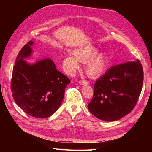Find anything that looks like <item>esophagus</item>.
<instances>
[{"label": "esophagus", "mask_w": 152, "mask_h": 152, "mask_svg": "<svg viewBox=\"0 0 152 152\" xmlns=\"http://www.w3.org/2000/svg\"><path fill=\"white\" fill-rule=\"evenodd\" d=\"M78 82H79V84L80 85H82V86H87L89 84V82L86 80H79Z\"/></svg>", "instance_id": "34e87169"}]
</instances>
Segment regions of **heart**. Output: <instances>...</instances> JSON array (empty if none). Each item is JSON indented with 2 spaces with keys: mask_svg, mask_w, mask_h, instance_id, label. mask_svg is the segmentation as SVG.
<instances>
[{
  "mask_svg": "<svg viewBox=\"0 0 152 152\" xmlns=\"http://www.w3.org/2000/svg\"><path fill=\"white\" fill-rule=\"evenodd\" d=\"M98 50L92 47L77 50L74 52L75 56L69 55L63 60V66L66 71L72 73L79 68V61L86 62L85 71L89 77L96 78L102 75L107 71L108 66L107 59L103 54H98Z\"/></svg>",
  "mask_w": 152,
  "mask_h": 152,
  "instance_id": "b5f03b06",
  "label": "heart"
}]
</instances>
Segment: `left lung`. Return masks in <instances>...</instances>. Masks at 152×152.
<instances>
[{"mask_svg": "<svg viewBox=\"0 0 152 152\" xmlns=\"http://www.w3.org/2000/svg\"><path fill=\"white\" fill-rule=\"evenodd\" d=\"M143 70L140 61L115 65L96 81L89 112L101 120H119L135 107L141 92Z\"/></svg>", "mask_w": 152, "mask_h": 152, "instance_id": "left-lung-1", "label": "left lung"}]
</instances>
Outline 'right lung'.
<instances>
[{"mask_svg": "<svg viewBox=\"0 0 152 152\" xmlns=\"http://www.w3.org/2000/svg\"><path fill=\"white\" fill-rule=\"evenodd\" d=\"M33 41L20 50L13 67L11 92L14 100L23 111L37 118H47L60 106L70 80L50 59L30 65L24 59L31 56Z\"/></svg>", "mask_w": 152, "mask_h": 152, "instance_id": "add662e5", "label": "right lung"}]
</instances>
